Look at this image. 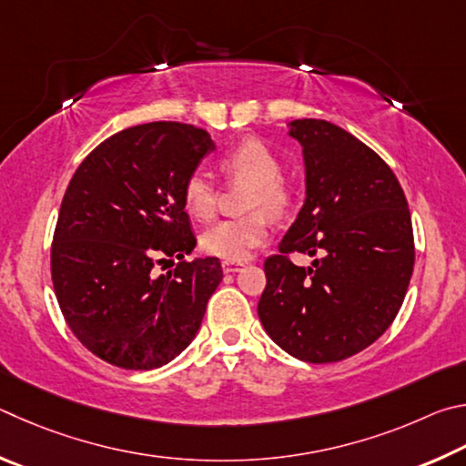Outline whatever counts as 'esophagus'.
I'll return each mask as SVG.
<instances>
[{"instance_id":"obj_1","label":"esophagus","mask_w":466,"mask_h":466,"mask_svg":"<svg viewBox=\"0 0 466 466\" xmlns=\"http://www.w3.org/2000/svg\"><path fill=\"white\" fill-rule=\"evenodd\" d=\"M241 268H243L241 262H223V272L225 274H235V272H239Z\"/></svg>"}]
</instances>
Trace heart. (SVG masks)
Instances as JSON below:
<instances>
[{
	"instance_id": "b5f03b06",
	"label": "heart",
	"mask_w": 466,
	"mask_h": 466,
	"mask_svg": "<svg viewBox=\"0 0 466 466\" xmlns=\"http://www.w3.org/2000/svg\"><path fill=\"white\" fill-rule=\"evenodd\" d=\"M227 177L249 184L243 208L254 210L239 218H227L202 233L200 246L207 254L227 262H243L268 238V217H282L292 204V186L282 171V159L270 145L259 138H246L220 157ZM186 210L200 220L217 212L215 179L204 169H194L182 186Z\"/></svg>"
}]
</instances>
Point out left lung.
Wrapping results in <instances>:
<instances>
[{
	"instance_id": "1",
	"label": "left lung",
	"mask_w": 466,
	"mask_h": 466,
	"mask_svg": "<svg viewBox=\"0 0 466 466\" xmlns=\"http://www.w3.org/2000/svg\"><path fill=\"white\" fill-rule=\"evenodd\" d=\"M303 147L305 204L266 259L264 329L303 362H338L377 341L403 305L413 228L401 184L370 147L328 120L289 122ZM292 250L316 259L295 267Z\"/></svg>"
}]
</instances>
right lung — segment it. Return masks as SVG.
I'll return each instance as SVG.
<instances>
[{"mask_svg": "<svg viewBox=\"0 0 466 466\" xmlns=\"http://www.w3.org/2000/svg\"><path fill=\"white\" fill-rule=\"evenodd\" d=\"M215 151L207 130L149 122L112 135L81 161L63 196L51 274L65 321L89 352L128 370L167 364L190 346L223 280L196 258L182 200L190 171ZM176 255L167 275L154 264Z\"/></svg>", "mask_w": 466, "mask_h": 466, "instance_id": "add662e5", "label": "right lung"}]
</instances>
